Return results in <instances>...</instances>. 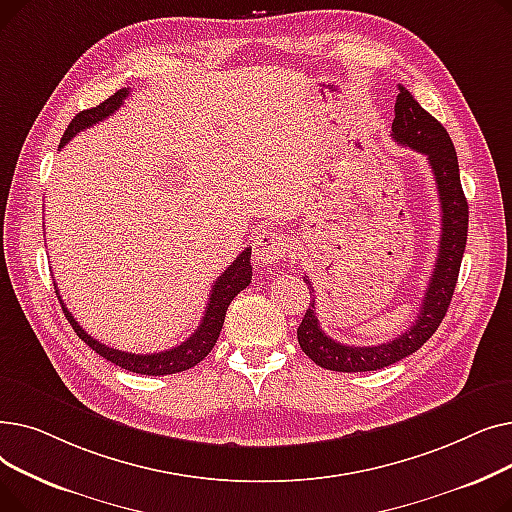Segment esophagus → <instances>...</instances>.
I'll return each instance as SVG.
<instances>
[{"label":"esophagus","instance_id":"34e87169","mask_svg":"<svg viewBox=\"0 0 512 512\" xmlns=\"http://www.w3.org/2000/svg\"><path fill=\"white\" fill-rule=\"evenodd\" d=\"M286 251H288V236H284L278 230L263 228L257 232L253 240V257L257 263H263V265L278 263Z\"/></svg>","mask_w":512,"mask_h":512}]
</instances>
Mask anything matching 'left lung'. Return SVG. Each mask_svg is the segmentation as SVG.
I'll use <instances>...</instances> for the list:
<instances>
[{
	"mask_svg": "<svg viewBox=\"0 0 512 512\" xmlns=\"http://www.w3.org/2000/svg\"><path fill=\"white\" fill-rule=\"evenodd\" d=\"M392 139L398 145H405L423 153L429 166H432L442 207V236L438 259L432 278H429L415 324L405 334L378 346H348L332 340L319 328L313 294L309 309L297 330V338L303 353L313 363L330 371L357 373L384 369L419 351L442 324L452 301L456 280H459L469 228V205L461 186L459 159H456V151L446 128L432 114H427L415 101V97L400 85L394 105ZM305 282L309 286V294L315 292L307 276Z\"/></svg>",
	"mask_w": 512,
	"mask_h": 512,
	"instance_id": "obj_1",
	"label": "left lung"
}]
</instances>
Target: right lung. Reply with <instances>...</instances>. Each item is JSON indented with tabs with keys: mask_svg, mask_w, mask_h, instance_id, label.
Here are the masks:
<instances>
[{
	"mask_svg": "<svg viewBox=\"0 0 512 512\" xmlns=\"http://www.w3.org/2000/svg\"><path fill=\"white\" fill-rule=\"evenodd\" d=\"M128 97V89H120L118 93H114L110 99H105L103 103H99L97 107H91V110L80 112L72 118V122L68 124L64 137L60 141V149L78 134L80 130H85L101 120H105L107 116H112L118 107L124 103V99ZM251 276H253V267H251V249L247 247L242 251L228 270L215 280L211 292H209V301L203 313L201 324L197 326V330L193 332L191 338H186L182 344L168 348V351L161 353H151V355H134V353H126V351H118V348H112L107 344H101L99 340L91 338L83 328H80L78 321L72 317V313L68 311V307L64 305L60 292L58 299L62 303V311L68 317L72 330L76 332V336L80 340H85V344H89L97 355H101L103 359L112 361L114 365L128 369L132 373H141V375H170V373H178V371H186L195 367L197 363H201L209 353L213 344L218 342L222 326H224V317L228 311V305L232 303V299L240 290H245L251 284Z\"/></svg>",
	"mask_w": 512,
	"mask_h": 512,
	"instance_id": "obj_1",
	"label": "right lung"
}]
</instances>
